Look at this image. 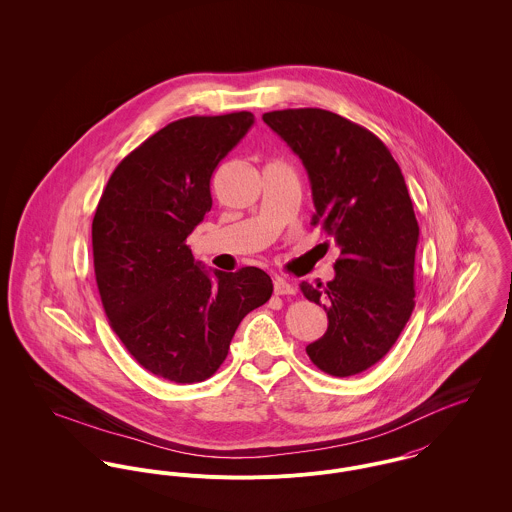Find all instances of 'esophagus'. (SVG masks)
I'll list each match as a JSON object with an SVG mask.
<instances>
[{
	"mask_svg": "<svg viewBox=\"0 0 512 512\" xmlns=\"http://www.w3.org/2000/svg\"><path fill=\"white\" fill-rule=\"evenodd\" d=\"M273 291H275V295H295L297 289H295V285H291L289 281L277 277V279L273 281Z\"/></svg>",
	"mask_w": 512,
	"mask_h": 512,
	"instance_id": "esophagus-1",
	"label": "esophagus"
}]
</instances>
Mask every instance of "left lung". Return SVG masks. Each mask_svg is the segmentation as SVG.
Segmentation results:
<instances>
[{"label": "left lung", "mask_w": 512, "mask_h": 512, "mask_svg": "<svg viewBox=\"0 0 512 512\" xmlns=\"http://www.w3.org/2000/svg\"><path fill=\"white\" fill-rule=\"evenodd\" d=\"M262 120L303 161L312 225L340 246L332 281L301 283L328 314L308 357L328 375H359L390 351L415 307L419 225L404 174L375 134L330 110H273Z\"/></svg>", "instance_id": "left-lung-1"}]
</instances>
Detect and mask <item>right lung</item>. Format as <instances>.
Masks as SVG:
<instances>
[{"mask_svg":"<svg viewBox=\"0 0 512 512\" xmlns=\"http://www.w3.org/2000/svg\"><path fill=\"white\" fill-rule=\"evenodd\" d=\"M252 124V112L172 122L122 159L95 211L93 260L108 322L143 369L176 384L213 375L240 320L272 297L264 270L211 278L186 244L211 209L213 171Z\"/></svg>","mask_w":512,"mask_h":512,"instance_id":"add662e5","label":"right lung"}]
</instances>
